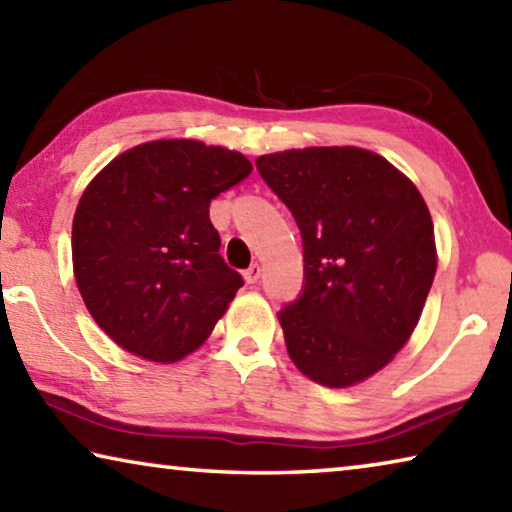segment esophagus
<instances>
[{
	"label": "esophagus",
	"instance_id": "1",
	"mask_svg": "<svg viewBox=\"0 0 512 512\" xmlns=\"http://www.w3.org/2000/svg\"><path fill=\"white\" fill-rule=\"evenodd\" d=\"M243 278H246V282L248 285H255V282L262 278V266L259 264H250L248 269H246V273H243Z\"/></svg>",
	"mask_w": 512,
	"mask_h": 512
}]
</instances>
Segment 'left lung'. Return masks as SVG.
<instances>
[{
	"mask_svg": "<svg viewBox=\"0 0 512 512\" xmlns=\"http://www.w3.org/2000/svg\"><path fill=\"white\" fill-rule=\"evenodd\" d=\"M255 166L303 239V289L278 312L291 360L326 387L360 383L408 342L431 291L426 202L387 159L360 148L287 150Z\"/></svg>",
	"mask_w": 512,
	"mask_h": 512,
	"instance_id": "left-lung-1",
	"label": "left lung"
}]
</instances>
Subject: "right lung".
I'll use <instances>...</instances> for the list:
<instances>
[{
    "label": "right lung",
    "instance_id": "right-lung-1",
    "mask_svg": "<svg viewBox=\"0 0 512 512\" xmlns=\"http://www.w3.org/2000/svg\"><path fill=\"white\" fill-rule=\"evenodd\" d=\"M250 170L239 152L173 139L136 145L88 184L72 264L88 312L118 346L177 362L209 337L243 287L218 253L209 205Z\"/></svg>",
    "mask_w": 512,
    "mask_h": 512
}]
</instances>
